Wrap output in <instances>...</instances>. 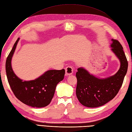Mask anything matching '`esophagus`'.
I'll list each match as a JSON object with an SVG mask.
<instances>
[{"label": "esophagus", "instance_id": "obj_1", "mask_svg": "<svg viewBox=\"0 0 132 132\" xmlns=\"http://www.w3.org/2000/svg\"><path fill=\"white\" fill-rule=\"evenodd\" d=\"M73 70V69L72 66H67L65 69V72H66L65 75H66V76L70 75H71V74H72Z\"/></svg>", "mask_w": 132, "mask_h": 132}]
</instances>
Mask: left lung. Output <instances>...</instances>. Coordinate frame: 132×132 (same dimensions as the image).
<instances>
[{
  "label": "left lung",
  "mask_w": 132,
  "mask_h": 132,
  "mask_svg": "<svg viewBox=\"0 0 132 132\" xmlns=\"http://www.w3.org/2000/svg\"><path fill=\"white\" fill-rule=\"evenodd\" d=\"M111 51L119 60L120 66L114 75L105 79L97 78L80 67L76 73V96L80 103L89 108L99 107L112 100L119 92L128 70V61L120 42L111 39Z\"/></svg>",
  "instance_id": "obj_1"
}]
</instances>
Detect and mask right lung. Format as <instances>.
Instances as JSON below:
<instances>
[{
    "mask_svg": "<svg viewBox=\"0 0 132 132\" xmlns=\"http://www.w3.org/2000/svg\"><path fill=\"white\" fill-rule=\"evenodd\" d=\"M18 41V38L6 60L5 70L9 85L15 97L23 103L32 107L46 106L53 98L57 84L63 79L65 70H48L34 80L20 79L13 72L11 65Z\"/></svg>",
    "mask_w": 132,
    "mask_h": 132,
    "instance_id": "obj_1",
    "label": "right lung"
}]
</instances>
